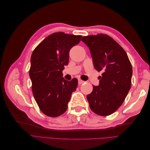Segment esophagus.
Masks as SVG:
<instances>
[{
	"label": "esophagus",
	"instance_id": "34e87169",
	"mask_svg": "<svg viewBox=\"0 0 150 150\" xmlns=\"http://www.w3.org/2000/svg\"><path fill=\"white\" fill-rule=\"evenodd\" d=\"M84 82H85V81H83L82 79H78V84H83V83H84Z\"/></svg>",
	"mask_w": 150,
	"mask_h": 150
}]
</instances>
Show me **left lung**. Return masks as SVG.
I'll list each match as a JSON object with an SVG mask.
<instances>
[{"label": "left lung", "instance_id": "left-lung-1", "mask_svg": "<svg viewBox=\"0 0 150 150\" xmlns=\"http://www.w3.org/2000/svg\"><path fill=\"white\" fill-rule=\"evenodd\" d=\"M81 40L90 50L95 69L103 72L99 86H93L87 95L89 107L99 116H109L120 108L129 92L132 66L125 50L107 34L84 36Z\"/></svg>", "mask_w": 150, "mask_h": 150}]
</instances>
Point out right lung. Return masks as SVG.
I'll return each instance as SVG.
<instances>
[{"label":"right lung","mask_w":150,"mask_h":150,"mask_svg":"<svg viewBox=\"0 0 150 150\" xmlns=\"http://www.w3.org/2000/svg\"><path fill=\"white\" fill-rule=\"evenodd\" d=\"M82 35L53 33L35 48L30 57L29 76L35 100L44 115L55 117L67 109L78 79L62 78V70L69 62L70 49L78 44Z\"/></svg>","instance_id":"obj_1"}]
</instances>
